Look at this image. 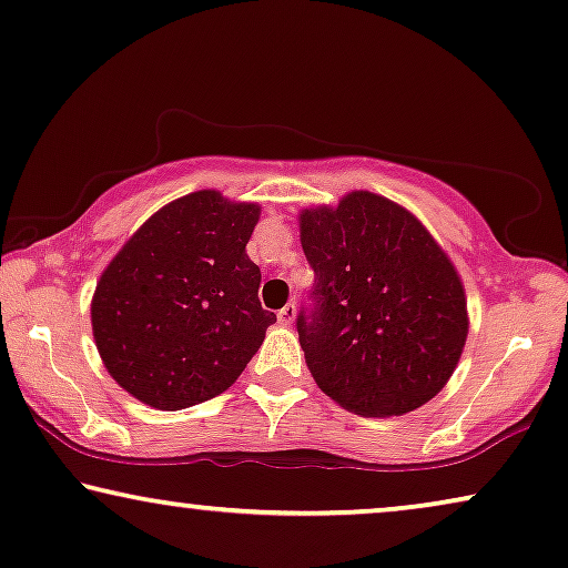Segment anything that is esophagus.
I'll return each instance as SVG.
<instances>
[{
    "label": "esophagus",
    "instance_id": "34e87169",
    "mask_svg": "<svg viewBox=\"0 0 568 568\" xmlns=\"http://www.w3.org/2000/svg\"><path fill=\"white\" fill-rule=\"evenodd\" d=\"M277 322L285 324V326H291L295 322V306H293V303H287L285 308L277 311Z\"/></svg>",
    "mask_w": 568,
    "mask_h": 568
}]
</instances>
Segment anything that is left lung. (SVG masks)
Wrapping results in <instances>:
<instances>
[{
    "label": "left lung",
    "mask_w": 568,
    "mask_h": 568,
    "mask_svg": "<svg viewBox=\"0 0 568 568\" xmlns=\"http://www.w3.org/2000/svg\"><path fill=\"white\" fill-rule=\"evenodd\" d=\"M301 246L314 267L298 342L316 386L361 417H402L450 381L468 337L460 275L417 215L353 190L303 207Z\"/></svg>",
    "instance_id": "left-lung-1"
}]
</instances>
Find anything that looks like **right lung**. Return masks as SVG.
Listing matches in <instances>:
<instances>
[{"mask_svg":"<svg viewBox=\"0 0 568 568\" xmlns=\"http://www.w3.org/2000/svg\"><path fill=\"white\" fill-rule=\"evenodd\" d=\"M257 203L197 190L143 221L102 270L92 334L115 383L178 412L219 396L257 353L275 314L246 254Z\"/></svg>","mask_w":568,"mask_h":568,"instance_id":"1","label":"right lung"}]
</instances>
